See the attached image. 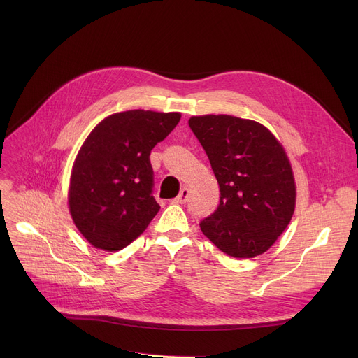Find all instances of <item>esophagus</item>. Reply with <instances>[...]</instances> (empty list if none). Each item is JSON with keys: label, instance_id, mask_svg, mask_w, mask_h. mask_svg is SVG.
I'll use <instances>...</instances> for the list:
<instances>
[{"label": "esophagus", "instance_id": "1", "mask_svg": "<svg viewBox=\"0 0 358 358\" xmlns=\"http://www.w3.org/2000/svg\"><path fill=\"white\" fill-rule=\"evenodd\" d=\"M187 199H189V189H187V187H184V189L180 192V194L173 200V203L184 204L187 201Z\"/></svg>", "mask_w": 358, "mask_h": 358}]
</instances>
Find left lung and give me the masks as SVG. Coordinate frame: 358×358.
Returning <instances> with one entry per match:
<instances>
[{
  "label": "left lung",
  "instance_id": "obj_1",
  "mask_svg": "<svg viewBox=\"0 0 358 358\" xmlns=\"http://www.w3.org/2000/svg\"><path fill=\"white\" fill-rule=\"evenodd\" d=\"M189 124L209 157L220 200L200 222L224 254L254 258L273 247L296 208V182L286 150L255 120L229 115L193 116Z\"/></svg>",
  "mask_w": 358,
  "mask_h": 358
}]
</instances>
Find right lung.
Returning <instances> with one entry per match:
<instances>
[{
	"mask_svg": "<svg viewBox=\"0 0 358 358\" xmlns=\"http://www.w3.org/2000/svg\"><path fill=\"white\" fill-rule=\"evenodd\" d=\"M177 111L129 110L103 119L73 161L68 206L81 235L103 251H120L155 217L149 155L178 124Z\"/></svg>",
	"mask_w": 358,
	"mask_h": 358,
	"instance_id": "right-lung-1",
	"label": "right lung"
}]
</instances>
